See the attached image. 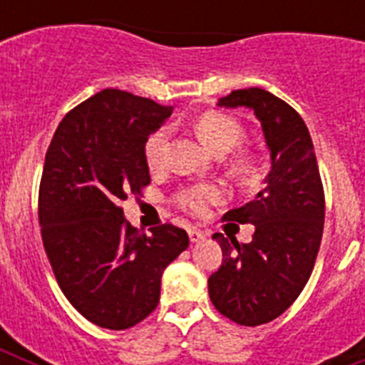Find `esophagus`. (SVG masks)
Here are the masks:
<instances>
[{
  "instance_id": "34e87169",
  "label": "esophagus",
  "mask_w": 365,
  "mask_h": 365,
  "mask_svg": "<svg viewBox=\"0 0 365 365\" xmlns=\"http://www.w3.org/2000/svg\"><path fill=\"white\" fill-rule=\"evenodd\" d=\"M188 235H190V241H192V243H199V241L206 240L205 232L199 230V228H195V227L188 228Z\"/></svg>"
}]
</instances>
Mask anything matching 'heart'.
<instances>
[{
	"label": "heart",
	"instance_id": "obj_1",
	"mask_svg": "<svg viewBox=\"0 0 365 365\" xmlns=\"http://www.w3.org/2000/svg\"><path fill=\"white\" fill-rule=\"evenodd\" d=\"M195 133L201 138L210 151L217 155H225L240 146L243 138V128L234 118L222 115V113H205L195 122ZM170 150V130L160 128L153 131L144 144V157L151 172H157L164 166ZM234 170L240 175L250 177L256 173V159L252 155L243 153L234 160ZM222 192L215 185H193L186 186L177 193V205L192 214H202L210 202H217Z\"/></svg>",
	"mask_w": 365,
	"mask_h": 365
}]
</instances>
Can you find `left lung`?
<instances>
[{"label":"left lung","instance_id":"1","mask_svg":"<svg viewBox=\"0 0 365 365\" xmlns=\"http://www.w3.org/2000/svg\"><path fill=\"white\" fill-rule=\"evenodd\" d=\"M217 106L254 111L270 153L265 188L222 217L254 225L252 241L212 235L222 250V265L208 278L212 303L235 324L254 327L283 314L309 282L324 232V186L307 125L287 102L250 87Z\"/></svg>","mask_w":365,"mask_h":365}]
</instances>
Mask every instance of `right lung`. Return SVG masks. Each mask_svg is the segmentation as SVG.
I'll list each match as a JSON object with an SVG mask.
<instances>
[{
    "label": "right lung",
    "instance_id": "obj_1",
    "mask_svg": "<svg viewBox=\"0 0 365 365\" xmlns=\"http://www.w3.org/2000/svg\"><path fill=\"white\" fill-rule=\"evenodd\" d=\"M172 106L104 89L69 111L45 155L40 227L56 282L83 318L122 331L157 307L163 272L190 245L173 225L140 234L120 202L150 185L144 144Z\"/></svg>",
    "mask_w": 365,
    "mask_h": 365
}]
</instances>
